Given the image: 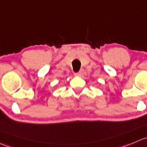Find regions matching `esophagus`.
<instances>
[{
  "label": "esophagus",
  "instance_id": "34e87169",
  "mask_svg": "<svg viewBox=\"0 0 147 147\" xmlns=\"http://www.w3.org/2000/svg\"><path fill=\"white\" fill-rule=\"evenodd\" d=\"M84 72H85L84 70L82 69V70H80L79 72L75 73V75H76V76H82L84 74Z\"/></svg>",
  "mask_w": 147,
  "mask_h": 147
}]
</instances>
